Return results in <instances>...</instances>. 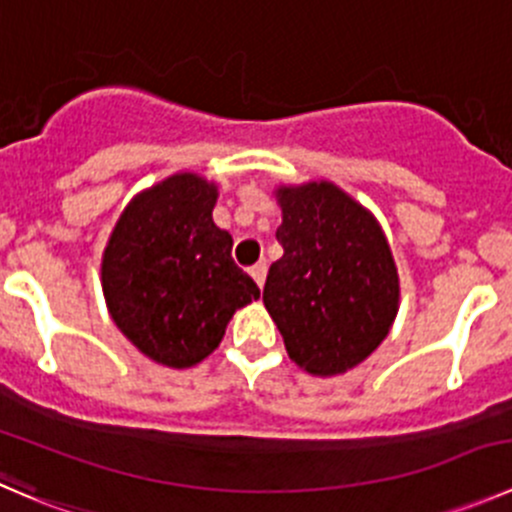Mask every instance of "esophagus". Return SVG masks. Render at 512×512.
I'll list each match as a JSON object with an SVG mask.
<instances>
[{
    "mask_svg": "<svg viewBox=\"0 0 512 512\" xmlns=\"http://www.w3.org/2000/svg\"><path fill=\"white\" fill-rule=\"evenodd\" d=\"M250 275H252V280L257 282V285H265V277H267V265L265 262H257V265H252L250 267Z\"/></svg>",
    "mask_w": 512,
    "mask_h": 512,
    "instance_id": "obj_1",
    "label": "esophagus"
}]
</instances>
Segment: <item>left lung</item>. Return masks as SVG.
Instances as JSON below:
<instances>
[{"label":"left lung","instance_id":"obj_1","mask_svg":"<svg viewBox=\"0 0 512 512\" xmlns=\"http://www.w3.org/2000/svg\"><path fill=\"white\" fill-rule=\"evenodd\" d=\"M282 257L265 302L287 355L310 375H342L377 350L398 315L400 280L370 210L332 182L277 187Z\"/></svg>","mask_w":512,"mask_h":512}]
</instances>
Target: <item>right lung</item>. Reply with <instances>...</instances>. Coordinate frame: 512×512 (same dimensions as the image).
Instances as JSON below:
<instances>
[{"label": "right lung", "instance_id": "obj_1", "mask_svg": "<svg viewBox=\"0 0 512 512\" xmlns=\"http://www.w3.org/2000/svg\"><path fill=\"white\" fill-rule=\"evenodd\" d=\"M217 185L177 172L124 207L102 255V292L122 335L160 365L192 367L220 345L260 287L212 220Z\"/></svg>", "mask_w": 512, "mask_h": 512}]
</instances>
